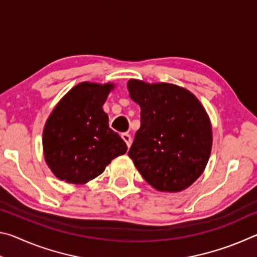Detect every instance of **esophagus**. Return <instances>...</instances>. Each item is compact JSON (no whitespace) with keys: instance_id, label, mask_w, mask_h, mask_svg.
<instances>
[{"instance_id":"esophagus-1","label":"esophagus","mask_w":257,"mask_h":257,"mask_svg":"<svg viewBox=\"0 0 257 257\" xmlns=\"http://www.w3.org/2000/svg\"><path fill=\"white\" fill-rule=\"evenodd\" d=\"M121 138L123 139L125 144H127V146L130 147V145H132V142H133L132 137H130V135L129 134H122V135H121Z\"/></svg>"}]
</instances>
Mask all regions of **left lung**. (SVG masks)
I'll return each instance as SVG.
<instances>
[{
	"mask_svg": "<svg viewBox=\"0 0 257 257\" xmlns=\"http://www.w3.org/2000/svg\"><path fill=\"white\" fill-rule=\"evenodd\" d=\"M127 87L141 106V128L129 158L156 190L188 188L211 155L212 125L205 108L188 89L173 84L130 79Z\"/></svg>",
	"mask_w": 257,
	"mask_h": 257,
	"instance_id": "8db88e82",
	"label": "left lung"
}]
</instances>
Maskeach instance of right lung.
<instances>
[{
    "instance_id": "right-lung-1",
    "label": "right lung",
    "mask_w": 257,
    "mask_h": 257,
    "mask_svg": "<svg viewBox=\"0 0 257 257\" xmlns=\"http://www.w3.org/2000/svg\"><path fill=\"white\" fill-rule=\"evenodd\" d=\"M113 88L112 82H80L51 112L43 130V152L58 179L84 185L127 152L122 138L108 127L102 108Z\"/></svg>"
}]
</instances>
